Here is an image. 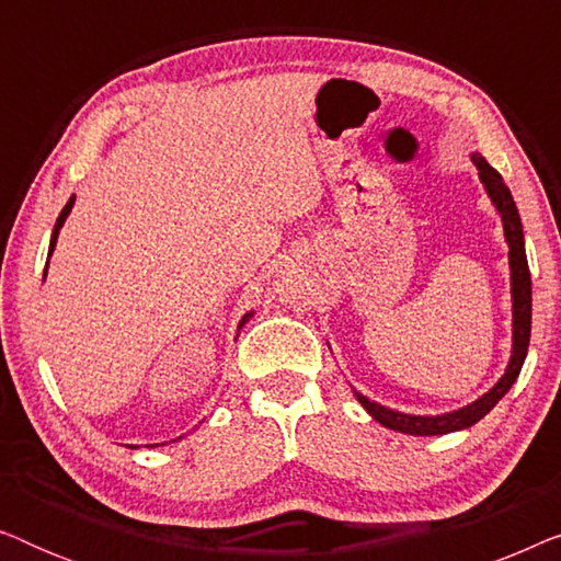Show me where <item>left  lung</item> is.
Here are the masks:
<instances>
[{"label":"left lung","instance_id":"8db88e82","mask_svg":"<svg viewBox=\"0 0 561 561\" xmlns=\"http://www.w3.org/2000/svg\"><path fill=\"white\" fill-rule=\"evenodd\" d=\"M472 163L478 165L482 186L488 188V196L493 198L495 209L501 211L503 229H505V242H508V257H511V294H513V355L508 363V370L501 380L495 382V388H490L485 396L478 401L465 405V409L444 413V416H409V413L390 411L386 405H378L367 401L365 396H359V403L365 405V411L370 413L375 421H380L382 426L396 428V432L413 434V436H434V434H449L467 428L490 413V409L508 393L513 382H516L520 367H524L528 340H531V273H528V260L524 250V229H520V217L513 202L508 186H505L501 173L488 163L480 152H472Z\"/></svg>","mask_w":561,"mask_h":561}]
</instances>
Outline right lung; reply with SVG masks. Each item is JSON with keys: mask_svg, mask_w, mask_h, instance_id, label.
I'll use <instances>...</instances> for the list:
<instances>
[{"mask_svg": "<svg viewBox=\"0 0 561 561\" xmlns=\"http://www.w3.org/2000/svg\"><path fill=\"white\" fill-rule=\"evenodd\" d=\"M71 206H73V198H71V202H68L66 206H64V211H60V217H58V221H56V229H53V237H50V250L48 252H53V250H56V240H58V229L60 227H64V221H66V217H68V211H71ZM252 317V313H248V317H244L242 321H240V327L244 324V321H248Z\"/></svg>", "mask_w": 561, "mask_h": 561, "instance_id": "1", "label": "right lung"}]
</instances>
